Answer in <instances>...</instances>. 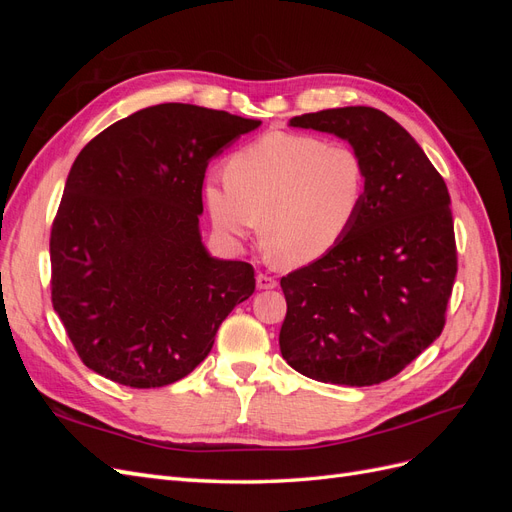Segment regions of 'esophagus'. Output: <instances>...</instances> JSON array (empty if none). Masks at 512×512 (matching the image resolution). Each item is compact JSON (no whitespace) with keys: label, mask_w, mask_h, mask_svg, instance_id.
<instances>
[{"label":"esophagus","mask_w":512,"mask_h":512,"mask_svg":"<svg viewBox=\"0 0 512 512\" xmlns=\"http://www.w3.org/2000/svg\"><path fill=\"white\" fill-rule=\"evenodd\" d=\"M256 286H258L260 290H273V288L277 286V282H275V277H271V275H267V273H258V275H256Z\"/></svg>","instance_id":"1"}]
</instances>
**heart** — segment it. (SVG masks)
Returning a JSON list of instances; mask_svg holds the SVG:
<instances>
[{
	"label": "heart",
	"instance_id": "obj_1",
	"mask_svg": "<svg viewBox=\"0 0 512 512\" xmlns=\"http://www.w3.org/2000/svg\"><path fill=\"white\" fill-rule=\"evenodd\" d=\"M224 175L203 185L215 232L241 245L262 215V239L286 267L329 254L359 215L367 188V168L354 147L277 130L232 153Z\"/></svg>",
	"mask_w": 512,
	"mask_h": 512
}]
</instances>
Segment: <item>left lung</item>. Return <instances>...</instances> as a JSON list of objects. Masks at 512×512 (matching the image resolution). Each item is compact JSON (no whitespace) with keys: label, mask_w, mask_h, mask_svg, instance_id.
Here are the masks:
<instances>
[{"label":"left lung","mask_w":512,"mask_h":512,"mask_svg":"<svg viewBox=\"0 0 512 512\" xmlns=\"http://www.w3.org/2000/svg\"><path fill=\"white\" fill-rule=\"evenodd\" d=\"M290 126L348 141L367 188L342 241L282 277V356L318 382L380 384L444 329L457 275L451 196L414 138L378 108H329Z\"/></svg>","instance_id":"obj_1"}]
</instances>
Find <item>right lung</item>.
I'll list each match as a JSON object with an SVG mask.
<instances>
[{"mask_svg": "<svg viewBox=\"0 0 512 512\" xmlns=\"http://www.w3.org/2000/svg\"><path fill=\"white\" fill-rule=\"evenodd\" d=\"M260 126L158 104L108 126L76 156L51 228V301L81 361L132 389L194 371L254 267L200 241L209 160Z\"/></svg>", "mask_w": 512, "mask_h": 512, "instance_id": "add662e5", "label": "right lung"}]
</instances>
